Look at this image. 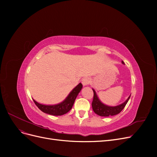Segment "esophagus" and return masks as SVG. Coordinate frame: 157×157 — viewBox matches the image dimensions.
Returning <instances> with one entry per match:
<instances>
[{"label": "esophagus", "mask_w": 157, "mask_h": 157, "mask_svg": "<svg viewBox=\"0 0 157 157\" xmlns=\"http://www.w3.org/2000/svg\"><path fill=\"white\" fill-rule=\"evenodd\" d=\"M90 78L88 77H85L84 78H82V83L83 84V86H87L90 82Z\"/></svg>", "instance_id": "1"}]
</instances>
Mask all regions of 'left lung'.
<instances>
[{
    "label": "left lung",
    "mask_w": 157,
    "mask_h": 157,
    "mask_svg": "<svg viewBox=\"0 0 157 157\" xmlns=\"http://www.w3.org/2000/svg\"><path fill=\"white\" fill-rule=\"evenodd\" d=\"M122 63L123 64H124V63L123 62V61H122ZM92 90L94 92V98H93V101L92 103L93 111H94L95 113L101 117L114 116V115H117L118 113H120L122 111V109H124V107L126 106L131 96L130 95L126 100L124 103L121 104V105H118L115 107H111V106H108L105 105V104H103L99 99L97 94L96 93V91H95L94 89Z\"/></svg>",
    "instance_id": "left-lung-1"
}]
</instances>
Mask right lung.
<instances>
[{
  "label": "right lung",
  "instance_id": "right-lung-1",
  "mask_svg": "<svg viewBox=\"0 0 157 157\" xmlns=\"http://www.w3.org/2000/svg\"><path fill=\"white\" fill-rule=\"evenodd\" d=\"M82 88V84L79 83L77 86L73 89L72 91L70 92L68 96L65 98L64 101L61 103L56 104V105H42L39 103L36 102L33 99L35 105L38 107L40 111L45 113L49 114L51 115L60 116L68 113L73 107L74 102L77 97L78 93L80 92Z\"/></svg>",
  "mask_w": 157,
  "mask_h": 157
}]
</instances>
